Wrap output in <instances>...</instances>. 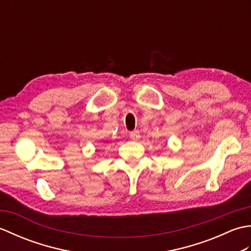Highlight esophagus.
<instances>
[{"label":"esophagus","mask_w":251,"mask_h":251,"mask_svg":"<svg viewBox=\"0 0 251 251\" xmlns=\"http://www.w3.org/2000/svg\"><path fill=\"white\" fill-rule=\"evenodd\" d=\"M129 137H130V139H131V140L138 141V140L140 139V134H139V131H138V130L130 131V132H129Z\"/></svg>","instance_id":"esophagus-1"}]
</instances>
